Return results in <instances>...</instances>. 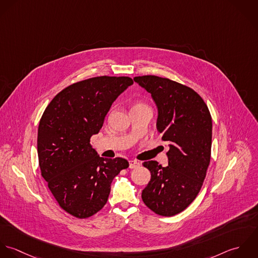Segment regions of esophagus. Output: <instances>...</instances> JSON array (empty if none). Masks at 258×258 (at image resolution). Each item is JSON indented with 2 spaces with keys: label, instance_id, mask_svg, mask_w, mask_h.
<instances>
[{
  "label": "esophagus",
  "instance_id": "obj_1",
  "mask_svg": "<svg viewBox=\"0 0 258 258\" xmlns=\"http://www.w3.org/2000/svg\"><path fill=\"white\" fill-rule=\"evenodd\" d=\"M128 163H130V168H136L137 166L140 165V162H138L137 160H130Z\"/></svg>",
  "mask_w": 258,
  "mask_h": 258
}]
</instances>
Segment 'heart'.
Segmentation results:
<instances>
[{
	"label": "heart",
	"mask_w": 258,
	"mask_h": 258,
	"mask_svg": "<svg viewBox=\"0 0 258 258\" xmlns=\"http://www.w3.org/2000/svg\"><path fill=\"white\" fill-rule=\"evenodd\" d=\"M138 106H147V105L142 103H137V104H135V105H134V107H138Z\"/></svg>",
	"instance_id": "obj_1"
}]
</instances>
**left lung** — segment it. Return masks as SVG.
I'll use <instances>...</instances> for the list:
<instances>
[{
	"label": "left lung",
	"mask_w": 258,
	"mask_h": 258,
	"mask_svg": "<svg viewBox=\"0 0 258 258\" xmlns=\"http://www.w3.org/2000/svg\"><path fill=\"white\" fill-rule=\"evenodd\" d=\"M134 81L152 95L156 128L169 148L167 166L144 162L152 177L142 199L156 214L172 216L189 206L203 186L210 161L211 115L202 97L186 86L156 76Z\"/></svg>",
	"instance_id": "8db88e82"
}]
</instances>
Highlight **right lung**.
Here are the masks:
<instances>
[{"mask_svg": "<svg viewBox=\"0 0 258 258\" xmlns=\"http://www.w3.org/2000/svg\"><path fill=\"white\" fill-rule=\"evenodd\" d=\"M134 81L128 77H97L73 84L49 103L38 130L42 176L59 206L87 218L107 202L112 179L128 167L121 157L103 158L92 148L111 104Z\"/></svg>", "mask_w": 258, "mask_h": 258, "instance_id": "right-lung-1", "label": "right lung"}]
</instances>
